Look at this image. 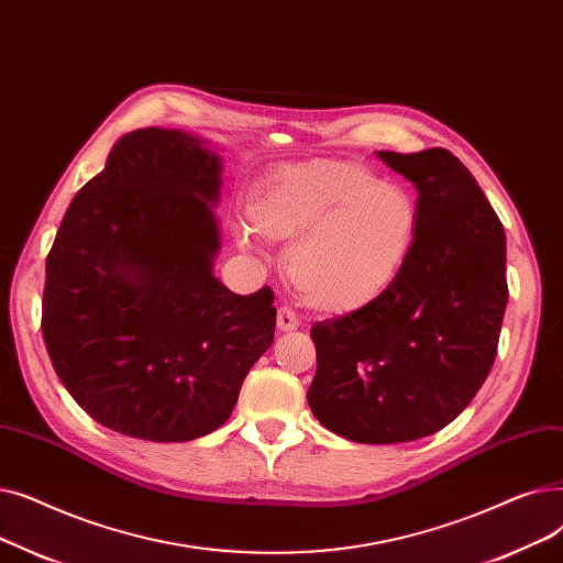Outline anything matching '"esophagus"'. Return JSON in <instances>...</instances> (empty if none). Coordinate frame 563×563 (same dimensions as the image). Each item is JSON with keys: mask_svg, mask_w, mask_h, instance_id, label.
I'll return each instance as SVG.
<instances>
[{"mask_svg": "<svg viewBox=\"0 0 563 563\" xmlns=\"http://www.w3.org/2000/svg\"><path fill=\"white\" fill-rule=\"evenodd\" d=\"M298 325H300V320H298L296 311L288 309V307H279V311H277V330L279 332H290V330H296Z\"/></svg>", "mask_w": 563, "mask_h": 563, "instance_id": "1", "label": "esophagus"}]
</instances>
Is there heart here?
I'll return each instance as SVG.
<instances>
[{"mask_svg":"<svg viewBox=\"0 0 563 563\" xmlns=\"http://www.w3.org/2000/svg\"><path fill=\"white\" fill-rule=\"evenodd\" d=\"M247 218L271 243L292 240L288 279L325 313H353L385 296L419 233V208L406 187L341 159L273 169L252 187ZM235 235L250 245L245 229Z\"/></svg>","mask_w":563,"mask_h":563,"instance_id":"1","label":"heart"}]
</instances>
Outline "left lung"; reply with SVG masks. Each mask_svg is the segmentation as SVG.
<instances>
[{"mask_svg":"<svg viewBox=\"0 0 563 563\" xmlns=\"http://www.w3.org/2000/svg\"><path fill=\"white\" fill-rule=\"evenodd\" d=\"M376 155L417 187V243L385 296L311 328L307 400L345 440L396 444L438 433L488 378L508 300L506 238L446 148Z\"/></svg>","mask_w":563,"mask_h":563,"instance_id":"1","label":"left lung"}]
</instances>
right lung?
I'll return each instance as SVG.
<instances>
[{"label": "right lung", "instance_id": "1", "mask_svg": "<svg viewBox=\"0 0 563 563\" xmlns=\"http://www.w3.org/2000/svg\"><path fill=\"white\" fill-rule=\"evenodd\" d=\"M220 190L218 148L144 128L66 210L45 263L43 339L77 406L110 431L212 433L275 341L273 290L235 296L212 273Z\"/></svg>", "mask_w": 563, "mask_h": 563}]
</instances>
